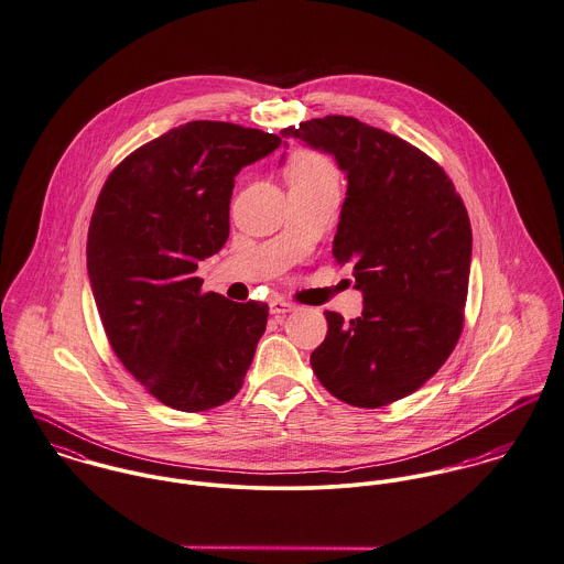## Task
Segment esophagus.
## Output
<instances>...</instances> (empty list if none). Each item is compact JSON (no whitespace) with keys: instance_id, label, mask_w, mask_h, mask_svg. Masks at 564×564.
Here are the masks:
<instances>
[{"instance_id":"esophagus-1","label":"esophagus","mask_w":564,"mask_h":564,"mask_svg":"<svg viewBox=\"0 0 564 564\" xmlns=\"http://www.w3.org/2000/svg\"><path fill=\"white\" fill-rule=\"evenodd\" d=\"M290 312H294V305H292V303H288V301H283V299H272V301H270V313L281 315V313Z\"/></svg>"}]
</instances>
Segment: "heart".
<instances>
[{
    "label": "heart",
    "instance_id": "b5f03b06",
    "mask_svg": "<svg viewBox=\"0 0 564 564\" xmlns=\"http://www.w3.org/2000/svg\"><path fill=\"white\" fill-rule=\"evenodd\" d=\"M285 180L290 186H301V184H313V182H337V173L333 164L315 153V151H296L285 169Z\"/></svg>",
    "mask_w": 564,
    "mask_h": 564
}]
</instances>
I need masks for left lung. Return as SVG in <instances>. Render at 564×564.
<instances>
[{"label": "left lung", "instance_id": "obj_1", "mask_svg": "<svg viewBox=\"0 0 564 564\" xmlns=\"http://www.w3.org/2000/svg\"><path fill=\"white\" fill-rule=\"evenodd\" d=\"M281 135L330 153L348 180L333 257L352 265L364 312L350 322L324 312L328 330L312 352L313 372L346 404H391L435 375L460 337L467 209L435 160L359 119H312Z\"/></svg>", "mask_w": 564, "mask_h": 564}]
</instances>
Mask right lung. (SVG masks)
I'll use <instances>...</instances> for the list:
<instances>
[{"instance_id": "add662e5", "label": "right lung", "mask_w": 564, "mask_h": 564, "mask_svg": "<svg viewBox=\"0 0 564 564\" xmlns=\"http://www.w3.org/2000/svg\"><path fill=\"white\" fill-rule=\"evenodd\" d=\"M252 127L189 121L142 144L97 198L86 263L112 350L162 404L196 413L242 387L265 303L200 292L198 261L229 238L236 175L279 149Z\"/></svg>"}]
</instances>
